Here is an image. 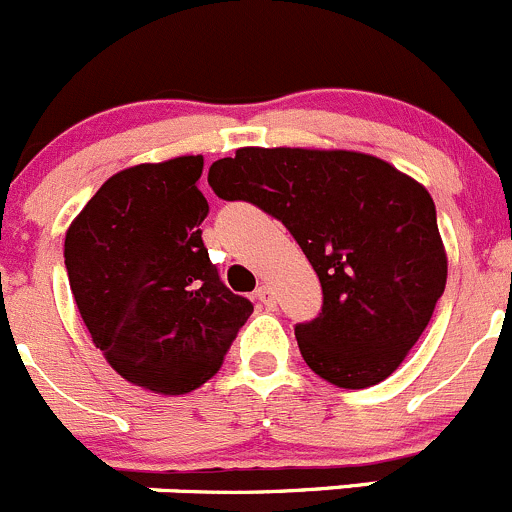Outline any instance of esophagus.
<instances>
[{
  "instance_id": "obj_1",
  "label": "esophagus",
  "mask_w": 512,
  "mask_h": 512,
  "mask_svg": "<svg viewBox=\"0 0 512 512\" xmlns=\"http://www.w3.org/2000/svg\"><path fill=\"white\" fill-rule=\"evenodd\" d=\"M254 298H256L258 306H263V308L276 306V298H273V291L268 286H258L254 291Z\"/></svg>"
}]
</instances>
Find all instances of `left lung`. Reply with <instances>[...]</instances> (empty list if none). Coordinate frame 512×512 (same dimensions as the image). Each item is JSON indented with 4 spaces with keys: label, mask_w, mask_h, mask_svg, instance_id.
Returning <instances> with one entry per match:
<instances>
[{
    "label": "left lung",
    "mask_w": 512,
    "mask_h": 512,
    "mask_svg": "<svg viewBox=\"0 0 512 512\" xmlns=\"http://www.w3.org/2000/svg\"><path fill=\"white\" fill-rule=\"evenodd\" d=\"M209 186L281 221L311 261L323 306L296 323L308 368L338 388L386 381L426 331L448 276L428 191L376 156L256 146L214 161Z\"/></svg>",
    "instance_id": "1"
}]
</instances>
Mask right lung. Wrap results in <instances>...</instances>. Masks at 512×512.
<instances>
[{
  "instance_id": "add662e5",
  "label": "right lung",
  "mask_w": 512,
  "mask_h": 512,
  "mask_svg": "<svg viewBox=\"0 0 512 512\" xmlns=\"http://www.w3.org/2000/svg\"><path fill=\"white\" fill-rule=\"evenodd\" d=\"M204 159L111 176L64 239V266L91 341L119 376L179 396L209 381L254 311L201 241Z\"/></svg>"
}]
</instances>
